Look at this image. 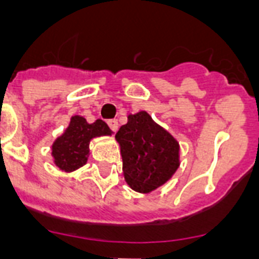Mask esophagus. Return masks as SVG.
<instances>
[{"label":"esophagus","instance_id":"esophagus-1","mask_svg":"<svg viewBox=\"0 0 259 259\" xmlns=\"http://www.w3.org/2000/svg\"><path fill=\"white\" fill-rule=\"evenodd\" d=\"M107 123H109L110 129L113 130V132H117L118 127H119V123H118L117 119H110V121L107 122Z\"/></svg>","mask_w":259,"mask_h":259}]
</instances>
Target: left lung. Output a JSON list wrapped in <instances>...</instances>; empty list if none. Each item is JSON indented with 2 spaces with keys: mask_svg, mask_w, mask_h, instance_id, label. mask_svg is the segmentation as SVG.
I'll return each instance as SVG.
<instances>
[{
  "mask_svg": "<svg viewBox=\"0 0 259 259\" xmlns=\"http://www.w3.org/2000/svg\"><path fill=\"white\" fill-rule=\"evenodd\" d=\"M125 181L136 192L149 193L164 185L180 166V145L146 111L130 114L115 134Z\"/></svg>",
  "mask_w": 259,
  "mask_h": 259,
  "instance_id": "left-lung-1",
  "label": "left lung"
}]
</instances>
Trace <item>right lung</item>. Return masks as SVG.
Instances as JSON below:
<instances>
[{
    "label": "right lung",
    "instance_id": "right-lung-1",
    "mask_svg": "<svg viewBox=\"0 0 259 259\" xmlns=\"http://www.w3.org/2000/svg\"><path fill=\"white\" fill-rule=\"evenodd\" d=\"M106 122L97 119L93 123H89L86 118L80 115L71 117L70 125L54 141L52 157L55 165L63 172H74L87 162L90 154V141L93 138L102 136H111Z\"/></svg>",
    "mask_w": 259,
    "mask_h": 259
}]
</instances>
